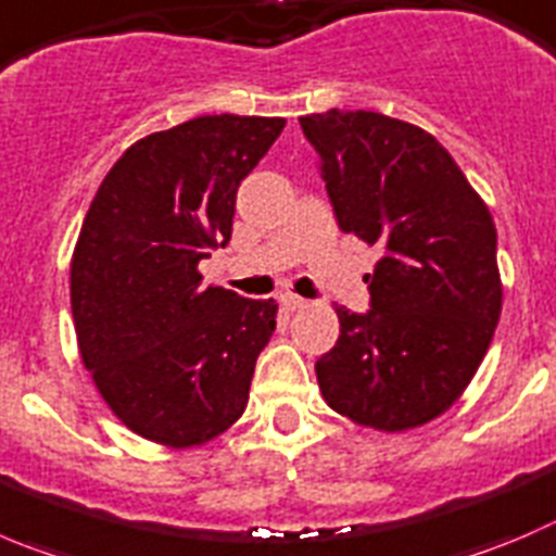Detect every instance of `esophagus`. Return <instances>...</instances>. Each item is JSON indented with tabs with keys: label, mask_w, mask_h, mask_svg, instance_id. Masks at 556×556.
Instances as JSON below:
<instances>
[{
	"label": "esophagus",
	"mask_w": 556,
	"mask_h": 556,
	"mask_svg": "<svg viewBox=\"0 0 556 556\" xmlns=\"http://www.w3.org/2000/svg\"><path fill=\"white\" fill-rule=\"evenodd\" d=\"M281 303H283V308H287V311H303L305 305H308V300L298 298V294H283Z\"/></svg>",
	"instance_id": "obj_1"
}]
</instances>
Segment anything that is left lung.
Masks as SVG:
<instances>
[{"mask_svg": "<svg viewBox=\"0 0 556 556\" xmlns=\"http://www.w3.org/2000/svg\"><path fill=\"white\" fill-rule=\"evenodd\" d=\"M341 231L382 248L363 281L371 311L338 308L316 379L327 406L399 433L451 409L502 314L496 229L451 152L417 125L338 111L300 116Z\"/></svg>", "mask_w": 556, "mask_h": 556, "instance_id": "1", "label": "left lung"}]
</instances>
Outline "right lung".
Returning <instances> with one entry per match:
<instances>
[{
	"label": "right lung",
	"mask_w": 556,
	"mask_h": 556,
	"mask_svg": "<svg viewBox=\"0 0 556 556\" xmlns=\"http://www.w3.org/2000/svg\"><path fill=\"white\" fill-rule=\"evenodd\" d=\"M283 116H195L144 136L100 182L71 258L84 368L109 409L157 445L215 440L248 406L278 303L202 287L231 240L237 188Z\"/></svg>",
	"instance_id": "right-lung-1"
}]
</instances>
